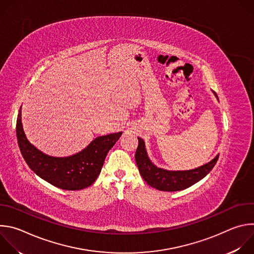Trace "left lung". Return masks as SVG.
Instances as JSON below:
<instances>
[{
    "mask_svg": "<svg viewBox=\"0 0 254 254\" xmlns=\"http://www.w3.org/2000/svg\"><path fill=\"white\" fill-rule=\"evenodd\" d=\"M216 98L218 96L213 91ZM138 146L135 151V162L140 176L147 184L160 191L175 192L191 187L207 176L213 169L219 155H217L209 163L186 171H170L157 167L149 158L146 144L142 138L137 137Z\"/></svg>",
    "mask_w": 254,
    "mask_h": 254,
    "instance_id": "1",
    "label": "left lung"
}]
</instances>
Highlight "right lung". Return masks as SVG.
<instances>
[{
  "label": "right lung",
  "mask_w": 254,
  "mask_h": 254,
  "mask_svg": "<svg viewBox=\"0 0 254 254\" xmlns=\"http://www.w3.org/2000/svg\"><path fill=\"white\" fill-rule=\"evenodd\" d=\"M21 107L16 132L21 154L29 168L46 182L63 190H81L92 185L101 171L108 151L115 146L123 131L97 136L86 148L72 156L52 157L39 151L26 137Z\"/></svg>",
  "instance_id": "add662e5"
}]
</instances>
